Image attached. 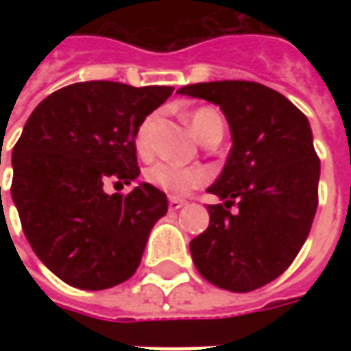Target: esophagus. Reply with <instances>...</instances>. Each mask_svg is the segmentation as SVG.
<instances>
[{
  "label": "esophagus",
  "instance_id": "34e87169",
  "mask_svg": "<svg viewBox=\"0 0 351 351\" xmlns=\"http://www.w3.org/2000/svg\"><path fill=\"white\" fill-rule=\"evenodd\" d=\"M183 205H187V201H185V199H178V197H169V209H171V210L182 209Z\"/></svg>",
  "mask_w": 351,
  "mask_h": 351
}]
</instances>
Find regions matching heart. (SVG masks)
<instances>
[{
  "label": "heart",
  "instance_id": "1",
  "mask_svg": "<svg viewBox=\"0 0 351 351\" xmlns=\"http://www.w3.org/2000/svg\"><path fill=\"white\" fill-rule=\"evenodd\" d=\"M156 115H148L142 121L134 132V146L141 156H148L152 152V127ZM189 123L201 141H207L210 134L221 132L223 134V117L215 107H197L189 113ZM146 182L158 187L160 191L173 197L187 195L197 187L205 185L209 176L201 168H187L173 162H156L144 173Z\"/></svg>",
  "mask_w": 351,
  "mask_h": 351
}]
</instances>
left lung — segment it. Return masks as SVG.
Segmentation results:
<instances>
[{
    "mask_svg": "<svg viewBox=\"0 0 351 351\" xmlns=\"http://www.w3.org/2000/svg\"><path fill=\"white\" fill-rule=\"evenodd\" d=\"M178 93L219 105L232 132L226 166L209 187L224 203L209 205V228L189 244L197 271L221 289H260L293 263L315 221L320 160L308 121L258 82H209Z\"/></svg>",
    "mask_w": 351,
    "mask_h": 351,
    "instance_id": "1",
    "label": "left lung"
}]
</instances>
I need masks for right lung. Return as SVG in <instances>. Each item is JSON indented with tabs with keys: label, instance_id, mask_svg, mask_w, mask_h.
<instances>
[{
	"label": "right lung",
	"instance_id": "add662e5",
	"mask_svg": "<svg viewBox=\"0 0 351 351\" xmlns=\"http://www.w3.org/2000/svg\"><path fill=\"white\" fill-rule=\"evenodd\" d=\"M173 88L80 82L36 105L13 146L11 197L34 254L77 289L127 281L141 265L148 234L168 213L150 183L123 189L141 168L134 132Z\"/></svg>",
	"mask_w": 351,
	"mask_h": 351
}]
</instances>
